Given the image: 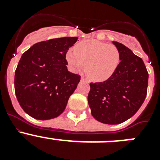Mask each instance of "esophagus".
Wrapping results in <instances>:
<instances>
[{"mask_svg": "<svg viewBox=\"0 0 160 160\" xmlns=\"http://www.w3.org/2000/svg\"><path fill=\"white\" fill-rule=\"evenodd\" d=\"M81 80H82V81H83V82H88V81H87V79L86 78H85V77H83V76L81 78Z\"/></svg>", "mask_w": 160, "mask_h": 160, "instance_id": "esophagus-1", "label": "esophagus"}]
</instances>
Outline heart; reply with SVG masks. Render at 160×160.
<instances>
[{
  "instance_id": "obj_1",
  "label": "heart",
  "mask_w": 160,
  "mask_h": 160,
  "mask_svg": "<svg viewBox=\"0 0 160 160\" xmlns=\"http://www.w3.org/2000/svg\"><path fill=\"white\" fill-rule=\"evenodd\" d=\"M66 59L74 70L86 67L91 81L104 82L111 77L120 62V53L116 46L97 40L79 42L66 54Z\"/></svg>"
}]
</instances>
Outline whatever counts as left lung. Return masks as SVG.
Instances as JSON below:
<instances>
[{"mask_svg":"<svg viewBox=\"0 0 160 160\" xmlns=\"http://www.w3.org/2000/svg\"><path fill=\"white\" fill-rule=\"evenodd\" d=\"M120 53L116 70L102 82L90 83L88 103L96 120L119 124L132 117L143 103L148 92V72L142 58L129 48L113 42Z\"/></svg>","mask_w":160,"mask_h":160,"instance_id":"left-lung-1","label":"left lung"}]
</instances>
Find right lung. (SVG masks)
Here are the masks:
<instances>
[{"label": "right lung", "mask_w": 160, "mask_h": 160, "mask_svg": "<svg viewBox=\"0 0 160 160\" xmlns=\"http://www.w3.org/2000/svg\"><path fill=\"white\" fill-rule=\"evenodd\" d=\"M78 40L65 37L38 42L22 54L15 71L14 88L24 111L48 120L59 116L81 76L68 71L66 54Z\"/></svg>", "instance_id": "add662e5"}]
</instances>
